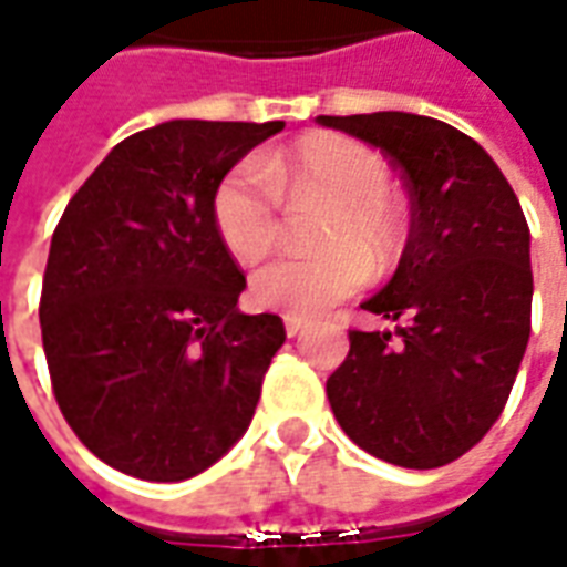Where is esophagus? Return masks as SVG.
I'll list each match as a JSON object with an SVG mask.
<instances>
[{
  "label": "esophagus",
  "mask_w": 567,
  "mask_h": 567,
  "mask_svg": "<svg viewBox=\"0 0 567 567\" xmlns=\"http://www.w3.org/2000/svg\"><path fill=\"white\" fill-rule=\"evenodd\" d=\"M307 331V319H295V316H285V333L297 337V333Z\"/></svg>",
  "instance_id": "obj_1"
}]
</instances>
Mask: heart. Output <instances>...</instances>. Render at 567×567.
<instances>
[{
  "mask_svg": "<svg viewBox=\"0 0 567 567\" xmlns=\"http://www.w3.org/2000/svg\"><path fill=\"white\" fill-rule=\"evenodd\" d=\"M392 175L377 151L340 133H312L264 161H239L212 190V221L239 264H258L282 239L279 197H321L333 215L316 258H279L251 276L260 309L312 319L352 297L370 270L385 272L404 251V221L389 199Z\"/></svg>",
  "mask_w": 567,
  "mask_h": 567,
  "instance_id": "obj_1",
  "label": "heart"
}]
</instances>
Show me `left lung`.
<instances>
[{
	"instance_id": "obj_1",
	"label": "left lung",
	"mask_w": 567,
	"mask_h": 567,
	"mask_svg": "<svg viewBox=\"0 0 567 567\" xmlns=\"http://www.w3.org/2000/svg\"><path fill=\"white\" fill-rule=\"evenodd\" d=\"M404 173L410 239L385 288L361 303L401 321L349 331L328 401L349 440L401 467H443L486 437L532 333V234L483 145L410 112L319 115Z\"/></svg>"
}]
</instances>
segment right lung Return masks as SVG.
<instances>
[{
	"mask_svg": "<svg viewBox=\"0 0 567 567\" xmlns=\"http://www.w3.org/2000/svg\"><path fill=\"white\" fill-rule=\"evenodd\" d=\"M282 127L166 121L133 133L56 224L44 358L72 431L115 471L178 483L251 425L285 328L236 309L246 276L215 230L212 190Z\"/></svg>",
	"mask_w": 567,
	"mask_h": 567,
	"instance_id": "1",
	"label": "right lung"
}]
</instances>
